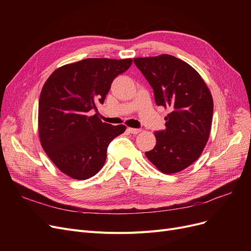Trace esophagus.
Instances as JSON below:
<instances>
[{
  "instance_id": "1",
  "label": "esophagus",
  "mask_w": 251,
  "mask_h": 251,
  "mask_svg": "<svg viewBox=\"0 0 251 251\" xmlns=\"http://www.w3.org/2000/svg\"><path fill=\"white\" fill-rule=\"evenodd\" d=\"M130 133H132V134H138L139 132H141V129H136V128H128L127 129Z\"/></svg>"
}]
</instances>
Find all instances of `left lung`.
Returning a JSON list of instances; mask_svg holds the SVG:
<instances>
[{"mask_svg": "<svg viewBox=\"0 0 251 251\" xmlns=\"http://www.w3.org/2000/svg\"><path fill=\"white\" fill-rule=\"evenodd\" d=\"M133 61L152 87L156 104L170 110L166 129L154 133L155 147L146 155L164 174L180 172L199 159L208 140L212 95L199 72L174 56Z\"/></svg>", "mask_w": 251, "mask_h": 251, "instance_id": "1", "label": "left lung"}]
</instances>
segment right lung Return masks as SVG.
<instances>
[{
    "label": "right lung",
    "mask_w": 251,
    "mask_h": 251,
    "mask_svg": "<svg viewBox=\"0 0 251 251\" xmlns=\"http://www.w3.org/2000/svg\"><path fill=\"white\" fill-rule=\"evenodd\" d=\"M132 59H84L52 72L38 101V134L50 161L76 180L95 176L107 159L110 142L126 130L88 116L102 103L114 79Z\"/></svg>",
    "instance_id": "1"
}]
</instances>
